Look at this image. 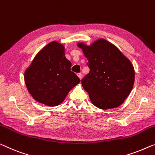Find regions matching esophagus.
<instances>
[{
  "label": "esophagus",
  "mask_w": 155,
  "mask_h": 155,
  "mask_svg": "<svg viewBox=\"0 0 155 155\" xmlns=\"http://www.w3.org/2000/svg\"><path fill=\"white\" fill-rule=\"evenodd\" d=\"M77 76H78V77L80 78V79H81L82 77H83L81 73H78V74H77Z\"/></svg>",
  "instance_id": "obj_1"
}]
</instances>
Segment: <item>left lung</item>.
<instances>
[{"mask_svg": "<svg viewBox=\"0 0 155 155\" xmlns=\"http://www.w3.org/2000/svg\"><path fill=\"white\" fill-rule=\"evenodd\" d=\"M90 72L81 80L92 104L100 109L118 107L133 88L135 71L131 61L110 41L100 38L87 45L78 42Z\"/></svg>", "mask_w": 155, "mask_h": 155, "instance_id": "8db88e82", "label": "left lung"}]
</instances>
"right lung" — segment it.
I'll list each match as a JSON object with an SVG mask.
<instances>
[{"mask_svg":"<svg viewBox=\"0 0 155 155\" xmlns=\"http://www.w3.org/2000/svg\"><path fill=\"white\" fill-rule=\"evenodd\" d=\"M71 63L64 56L63 45L53 41L35 56L24 72L29 93L39 103L59 105L80 79L71 71Z\"/></svg>","mask_w":155,"mask_h":155,"instance_id":"add662e5","label":"right lung"}]
</instances>
